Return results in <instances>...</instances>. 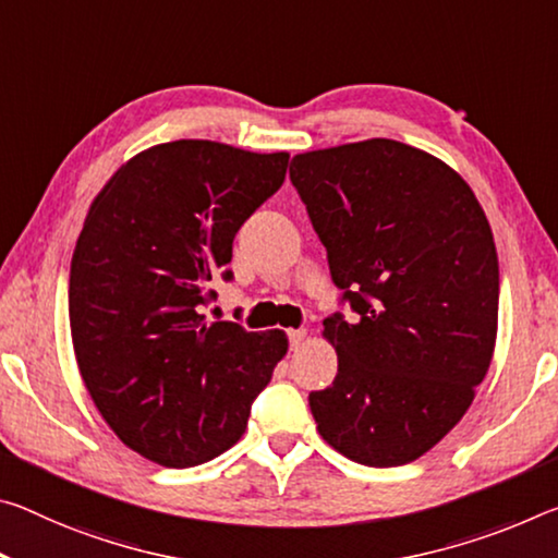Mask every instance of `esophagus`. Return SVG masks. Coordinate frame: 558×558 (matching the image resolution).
<instances>
[{
  "label": "esophagus",
  "instance_id": "obj_1",
  "mask_svg": "<svg viewBox=\"0 0 558 558\" xmlns=\"http://www.w3.org/2000/svg\"><path fill=\"white\" fill-rule=\"evenodd\" d=\"M288 338H290V348L293 350H298L300 344L305 342V338H307V332L303 330V327H300V330H288Z\"/></svg>",
  "mask_w": 558,
  "mask_h": 558
}]
</instances>
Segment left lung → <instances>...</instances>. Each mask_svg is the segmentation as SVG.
<instances>
[{"label": "left lung", "instance_id": "1", "mask_svg": "<svg viewBox=\"0 0 558 558\" xmlns=\"http://www.w3.org/2000/svg\"><path fill=\"white\" fill-rule=\"evenodd\" d=\"M290 181L357 313L323 320L338 375L311 392L317 432L357 464H410L464 417L492 365L489 220L452 166L392 138L298 154Z\"/></svg>", "mask_w": 558, "mask_h": 558}]
</instances>
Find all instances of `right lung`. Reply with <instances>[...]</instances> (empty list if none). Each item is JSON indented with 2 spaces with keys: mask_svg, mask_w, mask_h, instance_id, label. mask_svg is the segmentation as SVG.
<instances>
[{
  "mask_svg": "<svg viewBox=\"0 0 558 558\" xmlns=\"http://www.w3.org/2000/svg\"><path fill=\"white\" fill-rule=\"evenodd\" d=\"M288 158L168 141L121 163L88 206L69 272L76 365L104 422L148 462L185 470L231 449L286 357L282 330L208 323L201 307Z\"/></svg>",
  "mask_w": 558,
  "mask_h": 558,
  "instance_id": "obj_1",
  "label": "right lung"
}]
</instances>
